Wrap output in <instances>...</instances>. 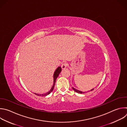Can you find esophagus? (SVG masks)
<instances>
[{"label": "esophagus", "mask_w": 127, "mask_h": 127, "mask_svg": "<svg viewBox=\"0 0 127 127\" xmlns=\"http://www.w3.org/2000/svg\"><path fill=\"white\" fill-rule=\"evenodd\" d=\"M67 64L66 62H64V63H62V65H61V68H62V69H63V70L65 69H66V68L67 67Z\"/></svg>", "instance_id": "34e87169"}]
</instances>
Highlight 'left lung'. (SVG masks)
Returning a JSON list of instances; mask_svg holds the SVG:
<instances>
[{
  "label": "left lung",
  "instance_id": "left-lung-1",
  "mask_svg": "<svg viewBox=\"0 0 127 127\" xmlns=\"http://www.w3.org/2000/svg\"><path fill=\"white\" fill-rule=\"evenodd\" d=\"M72 89L76 92H77V93H79V94H82V93H84V92H82V91H79V90H77V89H75L74 88H73V87H72ZM94 89H92V90H91L90 91H93V90H94Z\"/></svg>",
  "mask_w": 127,
  "mask_h": 127
}]
</instances>
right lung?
<instances>
[{"instance_id": "obj_1", "label": "right lung", "mask_w": 127, "mask_h": 127, "mask_svg": "<svg viewBox=\"0 0 127 127\" xmlns=\"http://www.w3.org/2000/svg\"><path fill=\"white\" fill-rule=\"evenodd\" d=\"M62 70V68L61 67H58L56 70H55V71L54 72V75H53V79H54V81H53V85L51 89V90L48 92H47L46 93H45L44 94H36V93H34L35 95H37V96H47L48 95H49L50 93H51L52 92V91L54 89V86H55V82H56V79L58 77L59 74H60V73L61 72Z\"/></svg>"}]
</instances>
